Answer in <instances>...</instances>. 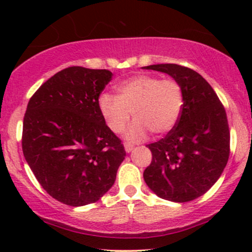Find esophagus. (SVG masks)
Returning a JSON list of instances; mask_svg holds the SVG:
<instances>
[{"instance_id": "esophagus-1", "label": "esophagus", "mask_w": 252, "mask_h": 252, "mask_svg": "<svg viewBox=\"0 0 252 252\" xmlns=\"http://www.w3.org/2000/svg\"><path fill=\"white\" fill-rule=\"evenodd\" d=\"M124 149H126V152H130L131 150L134 149V146L131 144H128V142H126V144H124Z\"/></svg>"}]
</instances>
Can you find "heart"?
Segmentation results:
<instances>
[{
	"label": "heart",
	"mask_w": 252,
	"mask_h": 252,
	"mask_svg": "<svg viewBox=\"0 0 252 252\" xmlns=\"http://www.w3.org/2000/svg\"><path fill=\"white\" fill-rule=\"evenodd\" d=\"M118 96L105 93L98 97V108L111 131L119 134L133 122L126 136L129 141L144 140L147 130L162 135L174 128L184 106V94L175 79L135 75L117 85Z\"/></svg>",
	"instance_id": "b5f03b06"
}]
</instances>
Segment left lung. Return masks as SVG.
<instances>
[{
    "instance_id": "8db88e82",
    "label": "left lung",
    "mask_w": 252,
    "mask_h": 252,
    "mask_svg": "<svg viewBox=\"0 0 252 252\" xmlns=\"http://www.w3.org/2000/svg\"><path fill=\"white\" fill-rule=\"evenodd\" d=\"M144 68L171 75L184 94L174 128L159 141L147 145L152 161L144 171L145 183L161 199L191 201L211 189L227 166L230 142L227 113L212 86L195 70L178 64Z\"/></svg>"
}]
</instances>
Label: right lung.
Instances as JSON below:
<instances>
[{"label": "right lung", "mask_w": 252, "mask_h": 252, "mask_svg": "<svg viewBox=\"0 0 252 252\" xmlns=\"http://www.w3.org/2000/svg\"><path fill=\"white\" fill-rule=\"evenodd\" d=\"M106 69L69 67L45 81L28 103L22 147L37 182L68 206L98 201L116 180L123 144L98 108Z\"/></svg>", "instance_id": "add662e5"}]
</instances>
